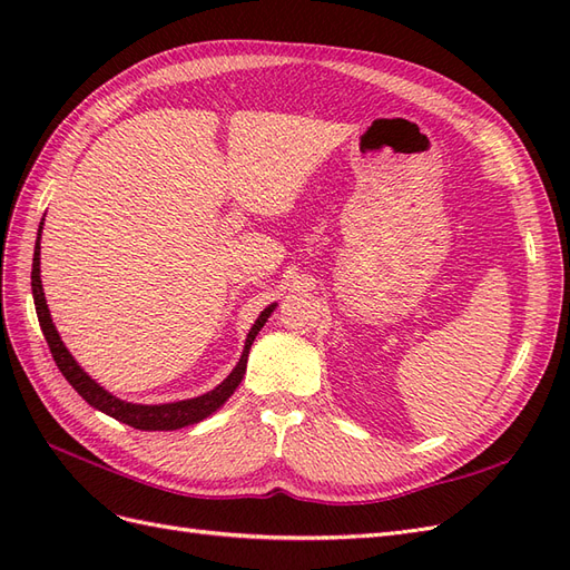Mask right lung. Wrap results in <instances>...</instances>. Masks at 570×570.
Returning <instances> with one entry per match:
<instances>
[{"instance_id": "obj_1", "label": "right lung", "mask_w": 570, "mask_h": 570, "mask_svg": "<svg viewBox=\"0 0 570 570\" xmlns=\"http://www.w3.org/2000/svg\"><path fill=\"white\" fill-rule=\"evenodd\" d=\"M40 230H42V226H40ZM30 285H32V299H36V312H38L42 335H45V340L49 344V352H51V356H55L57 366L63 373L66 381L73 385V390L90 406L99 409L101 413H107V416H111V419H116L120 423L132 425L137 430H178V428H185V425H193V423L204 421L206 416H209V413H214L218 406L226 404V400L235 392V387L243 383L252 342H254V337L258 335V331H262L266 318L273 312V306H268V308H264L262 316L256 318V323L252 325V331L247 335L245 352H243V356H239L237 366L233 368V373L216 390L206 392L202 396H195V400L174 402V404H159V406H142V404L120 402V400H116L114 394H109L107 390H101L92 381V377L76 364V358L71 356V352L63 347V342H61V337L57 333V327H55V323H51L49 308H47V302H45V292H42V281H40V233H38V243H36V254H32Z\"/></svg>"}]
</instances>
